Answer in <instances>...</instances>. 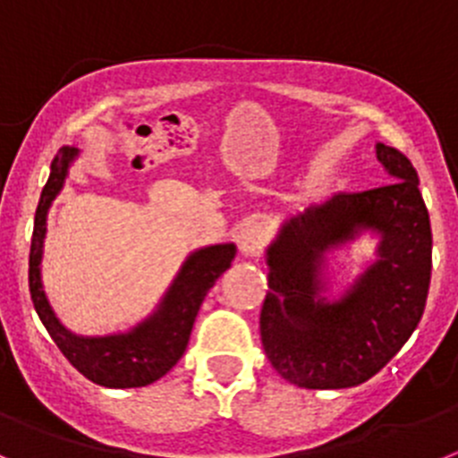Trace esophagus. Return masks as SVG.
<instances>
[{
  "label": "esophagus",
  "mask_w": 458,
  "mask_h": 458,
  "mask_svg": "<svg viewBox=\"0 0 458 458\" xmlns=\"http://www.w3.org/2000/svg\"><path fill=\"white\" fill-rule=\"evenodd\" d=\"M267 239H269V230L262 224H246L239 233V250L244 255H258L259 250L265 249Z\"/></svg>",
  "instance_id": "esophagus-1"
}]
</instances>
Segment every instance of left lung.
Here are the masks:
<instances>
[{
    "instance_id": "left-lung-1",
    "label": "left lung",
    "mask_w": 458,
    "mask_h": 458,
    "mask_svg": "<svg viewBox=\"0 0 458 458\" xmlns=\"http://www.w3.org/2000/svg\"><path fill=\"white\" fill-rule=\"evenodd\" d=\"M390 182L333 193L280 225L267 249L269 292L259 335L271 368L299 388L340 390L372 378L418 327L431 280V224L413 164L377 143ZM369 232L375 259L328 300L327 253Z\"/></svg>"
}]
</instances>
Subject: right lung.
I'll return each mask as SVG.
<instances>
[{"instance_id":"1","label":"right lung","mask_w":458,"mask_h":458,"mask_svg":"<svg viewBox=\"0 0 458 458\" xmlns=\"http://www.w3.org/2000/svg\"><path fill=\"white\" fill-rule=\"evenodd\" d=\"M77 155L80 150L75 146L61 148L40 193L29 253V292L43 327L77 372L105 388H143L162 378L182 358L200 303L216 278L230 267L237 246L214 244L189 253L157 308L130 331L111 335H77L68 331L49 306L40 278V262L47 234V212L64 189Z\"/></svg>"}]
</instances>
